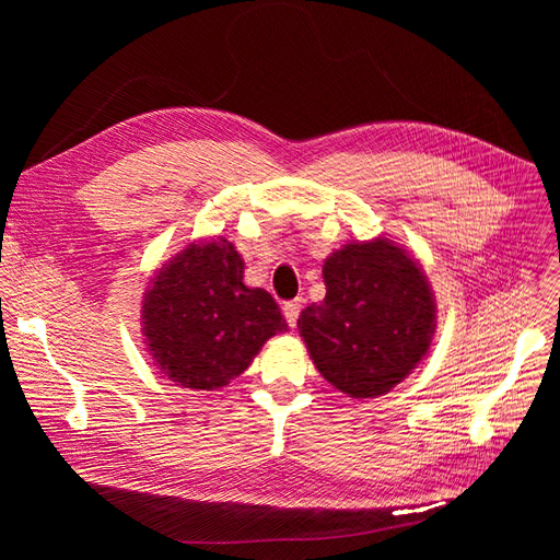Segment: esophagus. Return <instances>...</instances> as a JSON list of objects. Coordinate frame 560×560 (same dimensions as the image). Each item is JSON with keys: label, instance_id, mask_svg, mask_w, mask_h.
Returning <instances> with one entry per match:
<instances>
[{"label": "esophagus", "instance_id": "34e87169", "mask_svg": "<svg viewBox=\"0 0 560 560\" xmlns=\"http://www.w3.org/2000/svg\"><path fill=\"white\" fill-rule=\"evenodd\" d=\"M301 306H303V301H301V299H294V301H287V303H284V306H282L284 319H287V325H290V327H296V319H299Z\"/></svg>", "mask_w": 560, "mask_h": 560}]
</instances>
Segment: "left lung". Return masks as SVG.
I'll list each match as a JSON object with an SVG mask.
<instances>
[{
	"instance_id": "8db88e82",
	"label": "left lung",
	"mask_w": 560,
	"mask_h": 560,
	"mask_svg": "<svg viewBox=\"0 0 560 560\" xmlns=\"http://www.w3.org/2000/svg\"><path fill=\"white\" fill-rule=\"evenodd\" d=\"M327 296L299 315L317 371L350 397H378L425 358L436 303L420 266L385 238L350 243L322 266Z\"/></svg>"
}]
</instances>
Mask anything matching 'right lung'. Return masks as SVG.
<instances>
[{
  "label": "right lung",
  "instance_id": "add662e5",
  "mask_svg": "<svg viewBox=\"0 0 560 560\" xmlns=\"http://www.w3.org/2000/svg\"><path fill=\"white\" fill-rule=\"evenodd\" d=\"M229 241L191 243L151 280L142 331L163 374L191 389L224 387L252 364L270 336L287 331L276 299L243 282Z\"/></svg>",
  "mask_w": 560,
  "mask_h": 560
}]
</instances>
